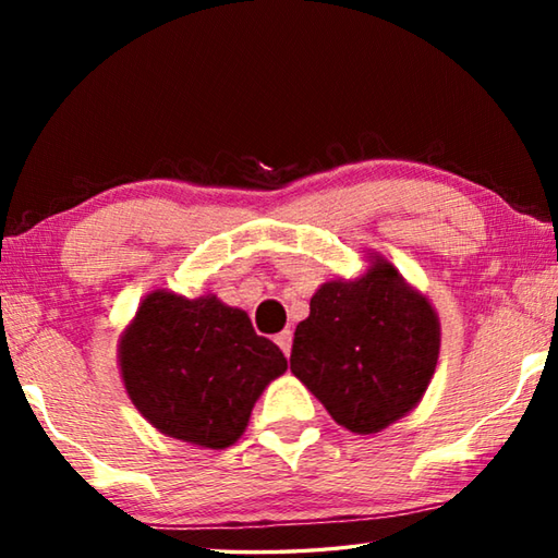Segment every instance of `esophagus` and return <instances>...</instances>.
Listing matches in <instances>:
<instances>
[{"label": "esophagus", "instance_id": "1", "mask_svg": "<svg viewBox=\"0 0 558 558\" xmlns=\"http://www.w3.org/2000/svg\"><path fill=\"white\" fill-rule=\"evenodd\" d=\"M276 344L282 349V354L290 356V349H292V332H290V329H282L280 335H276Z\"/></svg>", "mask_w": 558, "mask_h": 558}]
</instances>
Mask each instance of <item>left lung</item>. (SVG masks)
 I'll list each match as a JSON object with an SVG mask.
<instances>
[{"mask_svg": "<svg viewBox=\"0 0 558 558\" xmlns=\"http://www.w3.org/2000/svg\"><path fill=\"white\" fill-rule=\"evenodd\" d=\"M430 302L389 260L356 280H329L292 339L290 372L347 430L379 433L418 405L438 364Z\"/></svg>", "mask_w": 558, "mask_h": 558, "instance_id": "obj_1", "label": "left lung"}]
</instances>
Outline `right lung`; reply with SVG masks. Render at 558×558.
Masks as SVG:
<instances>
[{
    "instance_id": "1",
    "label": "right lung",
    "mask_w": 558,
    "mask_h": 558,
    "mask_svg": "<svg viewBox=\"0 0 558 558\" xmlns=\"http://www.w3.org/2000/svg\"><path fill=\"white\" fill-rule=\"evenodd\" d=\"M118 352L135 409L165 436L211 450L243 436L263 389L288 369L243 310L167 290L143 300Z\"/></svg>"
}]
</instances>
